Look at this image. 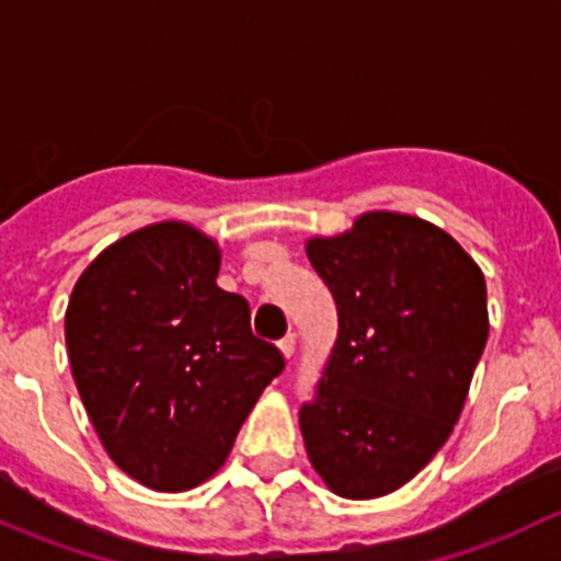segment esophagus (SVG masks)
<instances>
[{"label": "esophagus", "mask_w": 561, "mask_h": 561, "mask_svg": "<svg viewBox=\"0 0 561 561\" xmlns=\"http://www.w3.org/2000/svg\"><path fill=\"white\" fill-rule=\"evenodd\" d=\"M278 348H280V354L286 356V359H291V356H294V348H297V334L288 332L286 337H283L280 343H278Z\"/></svg>", "instance_id": "1"}]
</instances>
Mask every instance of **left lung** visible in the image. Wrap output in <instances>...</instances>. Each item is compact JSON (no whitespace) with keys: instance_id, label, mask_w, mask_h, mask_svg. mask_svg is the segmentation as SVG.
Segmentation results:
<instances>
[{"instance_id":"8db88e82","label":"left lung","mask_w":561,"mask_h":561,"mask_svg":"<svg viewBox=\"0 0 561 561\" xmlns=\"http://www.w3.org/2000/svg\"><path fill=\"white\" fill-rule=\"evenodd\" d=\"M305 251L340 323L316 400L299 410L305 451L334 494L375 500L454 432L486 348V280L451 234L394 210L362 213Z\"/></svg>"}]
</instances>
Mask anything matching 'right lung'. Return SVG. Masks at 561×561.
Returning a JSON list of instances; mask_svg holds the SVG:
<instances>
[{"label": "right lung", "instance_id": "1", "mask_svg": "<svg viewBox=\"0 0 561 561\" xmlns=\"http://www.w3.org/2000/svg\"><path fill=\"white\" fill-rule=\"evenodd\" d=\"M218 270L216 240L159 221L107 245L69 297L65 340L85 413L110 459L153 492L216 476L283 369Z\"/></svg>", "mask_w": 561, "mask_h": 561}]
</instances>
